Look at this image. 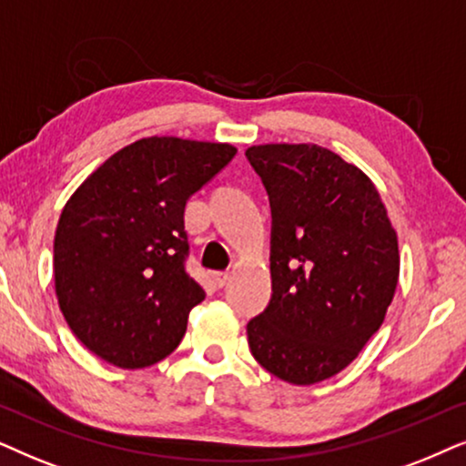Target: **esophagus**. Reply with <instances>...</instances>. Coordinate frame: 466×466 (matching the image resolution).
Instances as JSON below:
<instances>
[{
  "mask_svg": "<svg viewBox=\"0 0 466 466\" xmlns=\"http://www.w3.org/2000/svg\"><path fill=\"white\" fill-rule=\"evenodd\" d=\"M213 279H215L217 288H223V285L229 281V272H215Z\"/></svg>",
  "mask_w": 466,
  "mask_h": 466,
  "instance_id": "34e87169",
  "label": "esophagus"
}]
</instances>
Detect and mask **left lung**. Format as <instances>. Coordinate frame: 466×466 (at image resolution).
I'll return each mask as SVG.
<instances>
[{
    "label": "left lung",
    "mask_w": 466,
    "mask_h": 466,
    "mask_svg": "<svg viewBox=\"0 0 466 466\" xmlns=\"http://www.w3.org/2000/svg\"><path fill=\"white\" fill-rule=\"evenodd\" d=\"M247 157L270 198L272 298L247 324L253 358L313 386L350 367L380 330L400 272L375 185L318 145H258Z\"/></svg>",
    "instance_id": "obj_1"
}]
</instances>
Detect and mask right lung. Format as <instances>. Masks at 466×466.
<instances>
[{"mask_svg": "<svg viewBox=\"0 0 466 466\" xmlns=\"http://www.w3.org/2000/svg\"><path fill=\"white\" fill-rule=\"evenodd\" d=\"M237 147L151 136L97 166L61 210L55 296L76 339L104 362L147 369L168 358L204 289L185 272L189 196Z\"/></svg>", "mask_w": 466, "mask_h": 466, "instance_id": "1", "label": "right lung"}]
</instances>
